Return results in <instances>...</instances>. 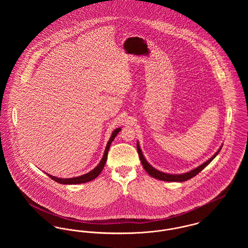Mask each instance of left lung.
I'll use <instances>...</instances> for the list:
<instances>
[{
    "mask_svg": "<svg viewBox=\"0 0 248 248\" xmlns=\"http://www.w3.org/2000/svg\"><path fill=\"white\" fill-rule=\"evenodd\" d=\"M222 148V145L220 146V148L217 150V152L216 154L213 155L212 157L210 159H208L206 162H204L203 164L199 165L198 167L190 170L187 173H183V174H169V173H165V172H162V171H159L157 170L156 168H154V166L150 165L147 160L145 159L144 155L142 154L141 149H140V143L139 141H137V149H138V153L140 155V159L141 161L142 165L144 167V169L146 170V172L151 176V177H154V178H157V179H160V180H164V181H170V182H183V181H186V180H189L191 177L196 176L197 174H199L201 171L207 165H209L214 158L218 154V153L220 152Z\"/></svg>",
    "mask_w": 248,
    "mask_h": 248,
    "instance_id": "left-lung-1",
    "label": "left lung"
}]
</instances>
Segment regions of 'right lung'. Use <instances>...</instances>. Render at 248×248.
Segmentation results:
<instances>
[{
	"mask_svg": "<svg viewBox=\"0 0 248 248\" xmlns=\"http://www.w3.org/2000/svg\"><path fill=\"white\" fill-rule=\"evenodd\" d=\"M120 131H121V127H118V128H116V129L112 132V134H111V136H110L108 141L107 143L106 149H105V152H104V154H103V157H102L101 161H100L99 164L96 165L94 169L91 170L90 172H88V173H86V174H84V175H82V176H79V177H71V178H60V177H54V176H52V175H50V174H47V173H46V174L47 175L48 177H51L53 180L59 182L60 184H67V185L86 183V182H88V181L93 180V179H94L95 177H97V176L101 173V171L103 170L104 165L106 164L109 146H110L111 142L113 141V140L115 139V137L117 136V134H118Z\"/></svg>",
	"mask_w": 248,
	"mask_h": 248,
	"instance_id": "right-lung-1",
	"label": "right lung"
}]
</instances>
